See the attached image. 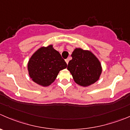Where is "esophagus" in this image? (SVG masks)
<instances>
[{
    "label": "esophagus",
    "instance_id": "obj_1",
    "mask_svg": "<svg viewBox=\"0 0 130 130\" xmlns=\"http://www.w3.org/2000/svg\"><path fill=\"white\" fill-rule=\"evenodd\" d=\"M69 59H66V60H65V62L67 63V64L69 63Z\"/></svg>",
    "mask_w": 130,
    "mask_h": 130
}]
</instances>
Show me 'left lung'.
Here are the masks:
<instances>
[{
    "instance_id": "8db88e82",
    "label": "left lung",
    "mask_w": 130,
    "mask_h": 130,
    "mask_svg": "<svg viewBox=\"0 0 130 130\" xmlns=\"http://www.w3.org/2000/svg\"><path fill=\"white\" fill-rule=\"evenodd\" d=\"M71 56L72 59L69 62L67 69L75 83L86 87L100 79L102 67L99 59L91 51L75 48Z\"/></svg>"
}]
</instances>
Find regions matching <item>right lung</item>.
<instances>
[{"mask_svg": "<svg viewBox=\"0 0 130 130\" xmlns=\"http://www.w3.org/2000/svg\"><path fill=\"white\" fill-rule=\"evenodd\" d=\"M67 67V65L60 53L51 44L38 49L31 55L27 65L31 80L43 87L51 85L60 70L66 69Z\"/></svg>", "mask_w": 130, "mask_h": 130, "instance_id": "add662e5", "label": "right lung"}]
</instances>
